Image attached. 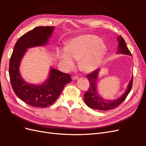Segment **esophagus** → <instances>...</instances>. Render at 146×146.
Segmentation results:
<instances>
[{"instance_id":"1","label":"esophagus","mask_w":146,"mask_h":146,"mask_svg":"<svg viewBox=\"0 0 146 146\" xmlns=\"http://www.w3.org/2000/svg\"><path fill=\"white\" fill-rule=\"evenodd\" d=\"M78 77L77 76H74L72 77V80H77V79H78Z\"/></svg>"}]
</instances>
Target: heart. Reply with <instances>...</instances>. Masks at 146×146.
<instances>
[{
	"mask_svg": "<svg viewBox=\"0 0 146 146\" xmlns=\"http://www.w3.org/2000/svg\"><path fill=\"white\" fill-rule=\"evenodd\" d=\"M106 50L107 47L99 37L85 35L69 41L65 48L59 50L58 58L69 69L74 67L73 58L77 60L83 70L91 72L99 67Z\"/></svg>",
	"mask_w": 146,
	"mask_h": 146,
	"instance_id": "b5f03b06",
	"label": "heart"
}]
</instances>
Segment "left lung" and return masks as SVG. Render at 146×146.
Returning a JSON list of instances; mask_svg holds the SVG:
<instances>
[{"label":"left lung","mask_w":146,"mask_h":146,"mask_svg":"<svg viewBox=\"0 0 146 146\" xmlns=\"http://www.w3.org/2000/svg\"><path fill=\"white\" fill-rule=\"evenodd\" d=\"M117 41L119 44L117 54L132 56L131 52L126 45L125 40L121 36L117 38ZM99 71V69H98L87 76V78L90 82V87L88 91L84 94L85 102L88 107L95 110H110L116 108L124 101L128 94H129L131 89L132 85H133V77H132L129 85H128L127 90L122 96L114 100H105L102 98V97L99 96L98 91H97L96 83Z\"/></svg>","instance_id":"obj_1"}]
</instances>
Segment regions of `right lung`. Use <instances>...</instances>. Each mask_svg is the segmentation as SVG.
Wrapping results in <instances>:
<instances>
[{
  "instance_id": "1",
  "label": "right lung",
  "mask_w": 146,
  "mask_h": 146,
  "mask_svg": "<svg viewBox=\"0 0 146 146\" xmlns=\"http://www.w3.org/2000/svg\"><path fill=\"white\" fill-rule=\"evenodd\" d=\"M54 27H37L29 31L17 41L10 60L9 76L13 91L25 104L34 107L44 108L54 104L64 86L72 79L70 75L52 69L45 82L36 85L25 82L19 72L21 61L27 48L46 45Z\"/></svg>"
}]
</instances>
